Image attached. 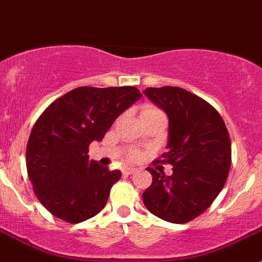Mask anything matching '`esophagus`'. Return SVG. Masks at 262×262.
Here are the masks:
<instances>
[{"label": "esophagus", "mask_w": 262, "mask_h": 262, "mask_svg": "<svg viewBox=\"0 0 262 262\" xmlns=\"http://www.w3.org/2000/svg\"><path fill=\"white\" fill-rule=\"evenodd\" d=\"M137 171H138V168L136 167H126L123 170V173L124 175H133V173H136Z\"/></svg>", "instance_id": "34e87169"}]
</instances>
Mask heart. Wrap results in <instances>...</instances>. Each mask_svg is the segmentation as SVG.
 <instances>
[{
  "instance_id": "1",
  "label": "heart",
  "mask_w": 262,
  "mask_h": 262,
  "mask_svg": "<svg viewBox=\"0 0 262 262\" xmlns=\"http://www.w3.org/2000/svg\"><path fill=\"white\" fill-rule=\"evenodd\" d=\"M144 113H161V112L158 109H156V107L149 106V107H146V109H144L143 114H144ZM138 157H139V153L138 152H133V153H132V156H130L132 160H137V158H138Z\"/></svg>"
}]
</instances>
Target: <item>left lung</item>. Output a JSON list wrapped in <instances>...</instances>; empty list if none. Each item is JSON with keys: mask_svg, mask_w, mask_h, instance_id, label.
Returning a JSON list of instances; mask_svg holds the SVG:
<instances>
[{"mask_svg": "<svg viewBox=\"0 0 262 262\" xmlns=\"http://www.w3.org/2000/svg\"><path fill=\"white\" fill-rule=\"evenodd\" d=\"M148 99L168 116L167 152L162 162L172 175L152 173L143 192L150 213L171 223H186L208 209L223 189L231 167V139L223 119L205 100L180 87H148Z\"/></svg>", "mask_w": 262, "mask_h": 262, "instance_id": "8db88e82", "label": "left lung"}]
</instances>
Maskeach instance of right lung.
<instances>
[{
    "instance_id": "add662e5",
    "label": "right lung",
    "mask_w": 262,
    "mask_h": 262,
    "mask_svg": "<svg viewBox=\"0 0 262 262\" xmlns=\"http://www.w3.org/2000/svg\"><path fill=\"white\" fill-rule=\"evenodd\" d=\"M141 97L133 86L78 87L36 120L26 147V168L36 198L53 215L80 223L104 209L121 173L89 161V147L101 142L116 118Z\"/></svg>"
}]
</instances>
